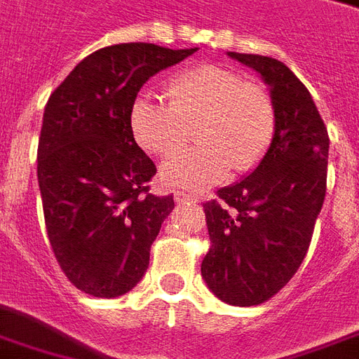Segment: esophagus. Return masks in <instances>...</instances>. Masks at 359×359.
I'll return each instance as SVG.
<instances>
[{
	"mask_svg": "<svg viewBox=\"0 0 359 359\" xmlns=\"http://www.w3.org/2000/svg\"><path fill=\"white\" fill-rule=\"evenodd\" d=\"M173 198L175 201L179 205H184V203H198L199 198H196V196H191V194H186V191H173Z\"/></svg>",
	"mask_w": 359,
	"mask_h": 359,
	"instance_id": "obj_1",
	"label": "esophagus"
}]
</instances>
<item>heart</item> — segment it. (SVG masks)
Segmentation results:
<instances>
[{
    "instance_id": "heart-1",
    "label": "heart",
    "mask_w": 359,
    "mask_h": 359,
    "mask_svg": "<svg viewBox=\"0 0 359 359\" xmlns=\"http://www.w3.org/2000/svg\"><path fill=\"white\" fill-rule=\"evenodd\" d=\"M169 103L141 95L130 113L135 143L149 154L169 158L182 144L184 128L198 120L194 143L163 163L169 186L201 190L235 173H248L271 149L277 114L271 95L256 82L220 65H198L173 75L165 84Z\"/></svg>"
}]
</instances>
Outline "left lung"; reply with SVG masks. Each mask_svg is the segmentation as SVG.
<instances>
[{"instance_id": "8db88e82", "label": "left lung", "mask_w": 359, "mask_h": 359, "mask_svg": "<svg viewBox=\"0 0 359 359\" xmlns=\"http://www.w3.org/2000/svg\"><path fill=\"white\" fill-rule=\"evenodd\" d=\"M258 71L277 114L271 149L252 173L203 203L210 248L201 277L228 305H259L299 269L325 198L330 137L305 84L275 58L228 52Z\"/></svg>"}]
</instances>
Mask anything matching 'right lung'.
<instances>
[{"label":"right lung","instance_id":"add662e5","mask_svg":"<svg viewBox=\"0 0 359 359\" xmlns=\"http://www.w3.org/2000/svg\"><path fill=\"white\" fill-rule=\"evenodd\" d=\"M198 48L122 43L76 64L46 101L37 149L46 235L69 283L94 297L130 292L173 196L149 191L154 161L139 149L131 105L150 76Z\"/></svg>","mask_w":359,"mask_h":359}]
</instances>
